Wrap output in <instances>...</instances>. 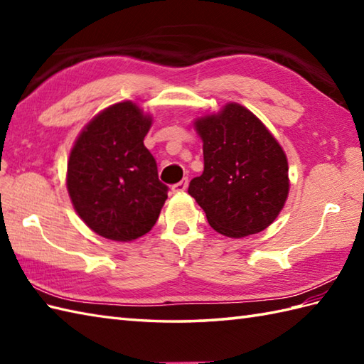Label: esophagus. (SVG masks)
<instances>
[{
  "instance_id": "esophagus-1",
  "label": "esophagus",
  "mask_w": 364,
  "mask_h": 364,
  "mask_svg": "<svg viewBox=\"0 0 364 364\" xmlns=\"http://www.w3.org/2000/svg\"><path fill=\"white\" fill-rule=\"evenodd\" d=\"M188 178H184V180H181L180 183H176V184H173L172 186V191L175 192V194H178V192H184L188 189Z\"/></svg>"
}]
</instances>
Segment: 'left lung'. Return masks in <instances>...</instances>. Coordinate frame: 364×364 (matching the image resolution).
Returning a JSON list of instances; mask_svg holds the SVG:
<instances>
[{
  "label": "left lung",
  "mask_w": 364,
  "mask_h": 364,
  "mask_svg": "<svg viewBox=\"0 0 364 364\" xmlns=\"http://www.w3.org/2000/svg\"><path fill=\"white\" fill-rule=\"evenodd\" d=\"M203 141V173L189 183L208 223L244 237L266 230L289 192L288 159L257 115L237 103L196 120Z\"/></svg>",
  "instance_id": "8db88e82"
}]
</instances>
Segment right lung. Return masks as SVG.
Instances as JSON below:
<instances>
[{"label":"right lung","instance_id":"1","mask_svg":"<svg viewBox=\"0 0 364 364\" xmlns=\"http://www.w3.org/2000/svg\"><path fill=\"white\" fill-rule=\"evenodd\" d=\"M150 127L136 103L112 105L87 123L70 151L68 196L84 223L106 239L144 236L164 206L168 188L144 145Z\"/></svg>","mask_w":364,"mask_h":364}]
</instances>
